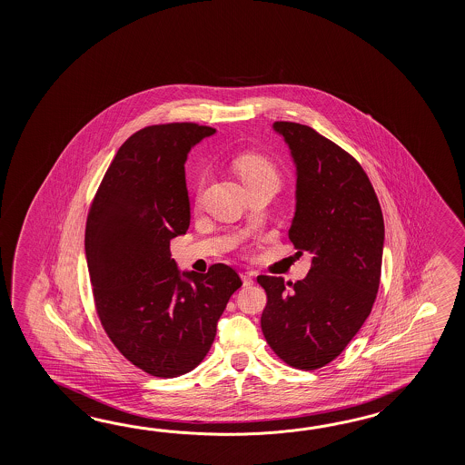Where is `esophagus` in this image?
Returning a JSON list of instances; mask_svg holds the SVG:
<instances>
[{
  "instance_id": "34e87169",
  "label": "esophagus",
  "mask_w": 465,
  "mask_h": 465,
  "mask_svg": "<svg viewBox=\"0 0 465 465\" xmlns=\"http://www.w3.org/2000/svg\"><path fill=\"white\" fill-rule=\"evenodd\" d=\"M241 279H242V284L246 287L254 284V276L251 272H241Z\"/></svg>"
}]
</instances>
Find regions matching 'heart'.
<instances>
[{
	"mask_svg": "<svg viewBox=\"0 0 465 465\" xmlns=\"http://www.w3.org/2000/svg\"><path fill=\"white\" fill-rule=\"evenodd\" d=\"M236 171L242 179L244 186L264 183V181L277 184V181H279L276 166L269 159L261 154H254V153L242 154L241 158H237Z\"/></svg>",
	"mask_w": 465,
	"mask_h": 465,
	"instance_id": "1",
	"label": "heart"
}]
</instances>
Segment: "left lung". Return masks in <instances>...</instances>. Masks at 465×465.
<instances>
[{"label":"left lung","instance_id":"1","mask_svg":"<svg viewBox=\"0 0 465 465\" xmlns=\"http://www.w3.org/2000/svg\"><path fill=\"white\" fill-rule=\"evenodd\" d=\"M272 129L296 166L289 239L296 254H312V266L294 284L257 277L267 294L261 329L286 364L314 371L336 359L371 314L381 281L384 218L364 169L344 149L304 124L276 121Z\"/></svg>","mask_w":465,"mask_h":465}]
</instances>
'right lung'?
Segmentation results:
<instances>
[{
	"label": "right lung",
	"mask_w": 465,
	"mask_h": 465,
	"mask_svg": "<svg viewBox=\"0 0 465 465\" xmlns=\"http://www.w3.org/2000/svg\"><path fill=\"white\" fill-rule=\"evenodd\" d=\"M216 129L149 126L118 149L89 209L86 261L101 324L151 376L178 377L206 357L229 297L242 286L226 264L179 271L169 241L191 221L184 163Z\"/></svg>",
	"instance_id": "1"
}]
</instances>
